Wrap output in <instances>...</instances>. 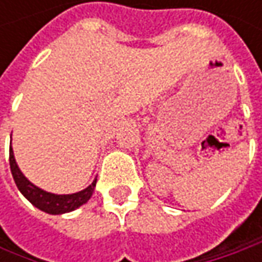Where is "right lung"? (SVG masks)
I'll return each mask as SVG.
<instances>
[{
	"label": "right lung",
	"mask_w": 262,
	"mask_h": 262,
	"mask_svg": "<svg viewBox=\"0 0 262 262\" xmlns=\"http://www.w3.org/2000/svg\"><path fill=\"white\" fill-rule=\"evenodd\" d=\"M10 167H11V173L14 178V182L17 188L20 189V192L39 210L49 213V214H62L73 211L80 206L86 204L90 200V196L93 194L96 186V181L92 182V185H89L86 189L76 192V194H68V195H55L51 192H46L43 189L35 186L32 182H29L25 178V175L20 172V169L17 166L13 155V148L10 147Z\"/></svg>",
	"instance_id": "add662e5"
}]
</instances>
